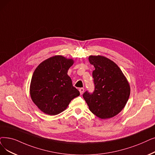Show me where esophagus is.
<instances>
[{
    "label": "esophagus",
    "mask_w": 155,
    "mask_h": 155,
    "mask_svg": "<svg viewBox=\"0 0 155 155\" xmlns=\"http://www.w3.org/2000/svg\"><path fill=\"white\" fill-rule=\"evenodd\" d=\"M79 91H80V94H82L84 92V88H80L79 89Z\"/></svg>",
    "instance_id": "1"
}]
</instances>
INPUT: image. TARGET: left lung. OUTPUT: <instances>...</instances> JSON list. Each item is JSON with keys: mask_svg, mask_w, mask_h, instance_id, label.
Instances as JSON below:
<instances>
[{"mask_svg": "<svg viewBox=\"0 0 155 155\" xmlns=\"http://www.w3.org/2000/svg\"><path fill=\"white\" fill-rule=\"evenodd\" d=\"M89 62L95 70L92 71L95 86L91 94H83L90 111L101 119L110 118L122 111L129 99L130 87L118 65L102 56H90Z\"/></svg>", "mask_w": 155, "mask_h": 155, "instance_id": "obj_1", "label": "left lung"}]
</instances>
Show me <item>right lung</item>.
Instances as JSON below:
<instances>
[{"label":"right lung","instance_id":"add662e5","mask_svg":"<svg viewBox=\"0 0 155 155\" xmlns=\"http://www.w3.org/2000/svg\"><path fill=\"white\" fill-rule=\"evenodd\" d=\"M73 63L72 59L54 56L42 62L33 72L30 96L44 113L58 115L66 109L73 99L80 95L67 74Z\"/></svg>","mask_w":155,"mask_h":155}]
</instances>
